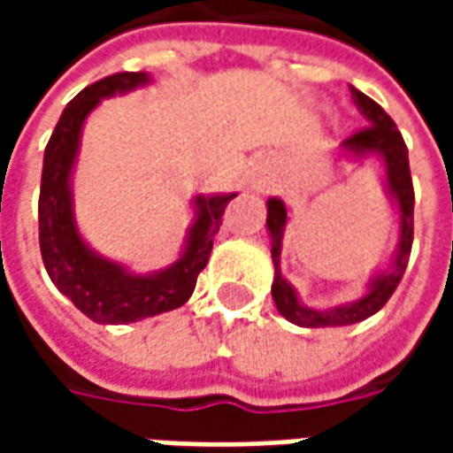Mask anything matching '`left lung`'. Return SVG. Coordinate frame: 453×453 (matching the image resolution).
I'll list each match as a JSON object with an SVG mask.
<instances>
[{
    "mask_svg": "<svg viewBox=\"0 0 453 453\" xmlns=\"http://www.w3.org/2000/svg\"><path fill=\"white\" fill-rule=\"evenodd\" d=\"M351 99L357 109L369 120L366 128L351 133L349 138L342 142V150L354 157L364 155H379L386 165V181H388V194L395 198L400 211V240L398 255L393 259L388 272L379 274L369 286V294L361 296L359 301L347 305H337L330 311H315L298 301L294 286L281 276V237L286 227V206L281 198H269L266 201V227L272 235V259H274V284L272 296L279 308V313L286 320L301 327H337V325H354L366 320L373 313H379L383 305L388 303L393 291L398 288L400 279L408 266L410 250H412V208H415V191H412V177H410V162L405 140L400 135L398 126L393 123L388 113L380 109L379 104L369 99L366 94L349 87Z\"/></svg>",
    "mask_w": 453,
    "mask_h": 453,
    "instance_id": "left-lung-1",
    "label": "left lung"
}]
</instances>
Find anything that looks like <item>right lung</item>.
I'll return each mask as SVG.
<instances>
[{"instance_id":"obj_1","label":"right lung","mask_w":453,"mask_h":453,"mask_svg":"<svg viewBox=\"0 0 453 453\" xmlns=\"http://www.w3.org/2000/svg\"><path fill=\"white\" fill-rule=\"evenodd\" d=\"M145 73H116L89 84L65 106L53 135L45 145L41 198H38V240L45 272L58 291L67 296L89 320L126 325L167 313L188 301L198 274L203 272L213 237L223 226L226 206L237 194L196 196V220L188 230L184 255L162 272L135 276L116 262L104 259L77 233L73 216V174L84 119L104 96L130 92L148 84Z\"/></svg>"}]
</instances>
